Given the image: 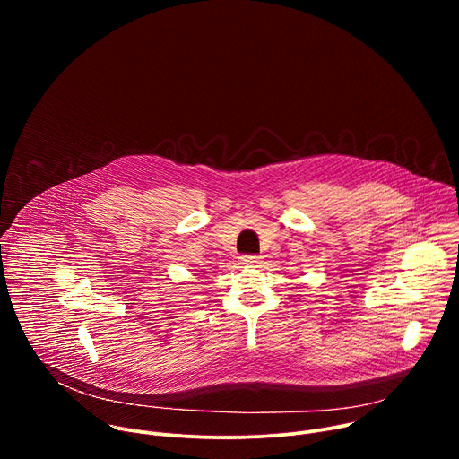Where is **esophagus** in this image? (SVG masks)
Returning <instances> with one entry per match:
<instances>
[{"label":"esophagus","instance_id":"34e87169","mask_svg":"<svg viewBox=\"0 0 459 459\" xmlns=\"http://www.w3.org/2000/svg\"><path fill=\"white\" fill-rule=\"evenodd\" d=\"M239 261L243 265H255L259 264V255H254V254H245L239 257Z\"/></svg>","mask_w":459,"mask_h":459}]
</instances>
